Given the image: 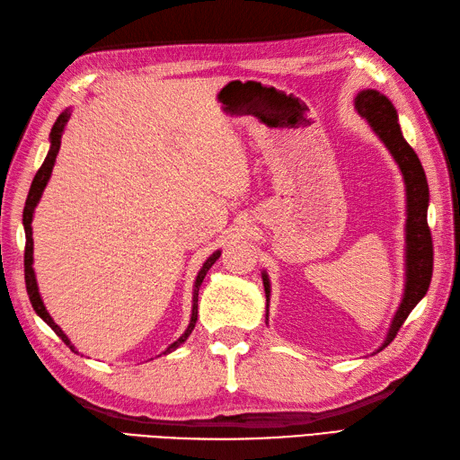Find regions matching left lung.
Here are the masks:
<instances>
[{
	"label": "left lung",
	"mask_w": 460,
	"mask_h": 460,
	"mask_svg": "<svg viewBox=\"0 0 460 460\" xmlns=\"http://www.w3.org/2000/svg\"><path fill=\"white\" fill-rule=\"evenodd\" d=\"M356 108L359 111V116H364L367 119V123L374 128L381 141L387 145L391 155L402 170L406 183V290L399 312H396L393 319L387 339H385L383 346L379 349L383 350L385 346L393 342L406 317L411 315L416 304L426 296L429 288L433 272V242L428 226L429 190L424 168H421V163L418 155L414 153V148L404 141L399 126V118H396V110L389 98L371 89L362 91L356 96ZM263 284L269 302L270 287L267 275H263Z\"/></svg>",
	"instance_id": "8db88e82"
}]
</instances>
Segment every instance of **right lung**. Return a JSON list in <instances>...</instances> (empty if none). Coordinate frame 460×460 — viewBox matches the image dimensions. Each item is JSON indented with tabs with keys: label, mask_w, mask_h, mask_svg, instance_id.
I'll return each mask as SVG.
<instances>
[{
	"label": "right lung",
	"mask_w": 460,
	"mask_h": 460,
	"mask_svg": "<svg viewBox=\"0 0 460 460\" xmlns=\"http://www.w3.org/2000/svg\"><path fill=\"white\" fill-rule=\"evenodd\" d=\"M69 116H71L69 111H61L58 121L54 123L52 133H49V139H52V145H49V153H48V156H46V160H44V164L39 168V172H36V176H34V180H32L31 191H29V197H27V203H24V210H22V225H24V235H27V243H24V282H27L29 300H31V304H32V307H34V312L39 314V315L48 323V325L54 329V332L58 334V337H59L61 341H64V342L69 346V349L73 350V346H71L69 339L66 337L64 331H61V329L56 325L54 319L49 317V314L46 312V307H44V304H42V300H40L39 287H36V279H34V270H32V226H31V222H32V210H34L36 203H39V199H40V195H42V191H44V188H46V183H48V180H49V173H52V168H54V163H56V156H58V153H59L61 133H64V128H66V123H67ZM218 257H220V252L210 255V257L205 261V265H203V269L199 270V275H197L195 292H193V314H191V323H190L188 331H185L176 342L168 346L166 352H172L173 349H178V346L191 334V331H193V327H195V321H197V300H199V287H201V282H203V279H205V275H207V270L215 265V261H217ZM166 352H164V354H166Z\"/></svg>",
	"instance_id": "1"
}]
</instances>
